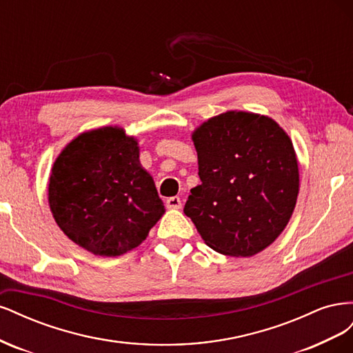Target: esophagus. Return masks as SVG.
<instances>
[{
  "label": "esophagus",
  "instance_id": "1",
  "mask_svg": "<svg viewBox=\"0 0 353 353\" xmlns=\"http://www.w3.org/2000/svg\"><path fill=\"white\" fill-rule=\"evenodd\" d=\"M166 206L169 208V209H181V199L179 197H176V196H174V197H169L168 200H166Z\"/></svg>",
  "mask_w": 353,
  "mask_h": 353
}]
</instances>
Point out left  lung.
Listing matches in <instances>:
<instances>
[{
  "label": "left lung",
  "instance_id": "1",
  "mask_svg": "<svg viewBox=\"0 0 353 353\" xmlns=\"http://www.w3.org/2000/svg\"><path fill=\"white\" fill-rule=\"evenodd\" d=\"M201 184L184 213L210 249L248 258L280 236L299 194L293 143L271 117L227 112L193 134Z\"/></svg>",
  "mask_w": 353,
  "mask_h": 353
}]
</instances>
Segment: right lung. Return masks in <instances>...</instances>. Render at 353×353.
<instances>
[{
    "mask_svg": "<svg viewBox=\"0 0 353 353\" xmlns=\"http://www.w3.org/2000/svg\"><path fill=\"white\" fill-rule=\"evenodd\" d=\"M122 128L83 132L54 162L48 201L57 225L81 248L121 256L141 244L165 206Z\"/></svg>",
    "mask_w": 353,
    "mask_h": 353,
    "instance_id": "add662e5",
    "label": "right lung"
}]
</instances>
